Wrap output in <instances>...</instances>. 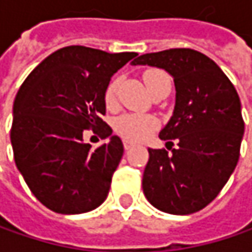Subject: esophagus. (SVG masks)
<instances>
[{
	"label": "esophagus",
	"instance_id": "obj_1",
	"mask_svg": "<svg viewBox=\"0 0 252 252\" xmlns=\"http://www.w3.org/2000/svg\"><path fill=\"white\" fill-rule=\"evenodd\" d=\"M132 146H134V143H131V141H128V140H124V149H126V150H129Z\"/></svg>",
	"mask_w": 252,
	"mask_h": 252
}]
</instances>
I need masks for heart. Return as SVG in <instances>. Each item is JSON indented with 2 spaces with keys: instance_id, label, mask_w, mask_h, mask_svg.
I'll use <instances>...</instances> for the list:
<instances>
[{
  "instance_id": "b5f03b06",
  "label": "heart",
  "mask_w": 252,
  "mask_h": 252,
  "mask_svg": "<svg viewBox=\"0 0 252 252\" xmlns=\"http://www.w3.org/2000/svg\"><path fill=\"white\" fill-rule=\"evenodd\" d=\"M166 76L163 71L160 70H147L143 74V80L150 92V89L162 78ZM117 87H118V81L112 80L109 81V84L105 89V105L108 108H112L115 105L117 100ZM115 129L120 135H123L126 140L129 141H141L146 140L156 128L159 126V121L156 117L149 115V114H123L115 120Z\"/></svg>"
}]
</instances>
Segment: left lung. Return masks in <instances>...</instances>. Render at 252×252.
I'll return each instance as SVG.
<instances>
[{
	"label": "left lung",
	"instance_id": "1",
	"mask_svg": "<svg viewBox=\"0 0 252 252\" xmlns=\"http://www.w3.org/2000/svg\"><path fill=\"white\" fill-rule=\"evenodd\" d=\"M132 65L163 68L174 77L175 108L159 138L178 147L149 149L143 192L171 215L204 209L232 175L244 135L239 96L219 65L204 54L175 48L140 55ZM169 149V150H171Z\"/></svg>",
	"mask_w": 252,
	"mask_h": 252
}]
</instances>
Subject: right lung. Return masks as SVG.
<instances>
[{
    "label": "right lung",
    "instance_id": "1",
    "mask_svg": "<svg viewBox=\"0 0 252 252\" xmlns=\"http://www.w3.org/2000/svg\"><path fill=\"white\" fill-rule=\"evenodd\" d=\"M135 55L65 46L45 58L20 86L10 132L14 160L33 195L49 210L86 213L108 197L124 146L102 120L103 94L111 77ZM89 127L110 141L92 149L82 141Z\"/></svg>",
    "mask_w": 252,
    "mask_h": 252
}]
</instances>
